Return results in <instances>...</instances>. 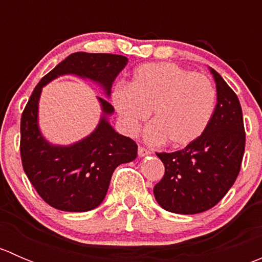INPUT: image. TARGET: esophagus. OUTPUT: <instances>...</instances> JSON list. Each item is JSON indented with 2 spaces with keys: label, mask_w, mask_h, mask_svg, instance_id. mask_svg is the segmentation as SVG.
<instances>
[{
  "label": "esophagus",
  "mask_w": 262,
  "mask_h": 262,
  "mask_svg": "<svg viewBox=\"0 0 262 262\" xmlns=\"http://www.w3.org/2000/svg\"><path fill=\"white\" fill-rule=\"evenodd\" d=\"M150 150L149 149H147V148H144V147H138V155H139V157H144V156H148V155H150Z\"/></svg>",
  "instance_id": "1"
}]
</instances>
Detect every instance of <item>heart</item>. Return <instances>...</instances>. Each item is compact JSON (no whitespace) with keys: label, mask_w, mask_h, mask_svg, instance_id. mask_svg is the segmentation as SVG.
Listing matches in <instances>:
<instances>
[{"label":"heart","mask_w":262,"mask_h":262,"mask_svg":"<svg viewBox=\"0 0 262 262\" xmlns=\"http://www.w3.org/2000/svg\"><path fill=\"white\" fill-rule=\"evenodd\" d=\"M121 126L137 134L152 110L147 139L185 147L196 141L209 125L216 92L212 81L173 63H148L137 68L130 84H119L112 95Z\"/></svg>","instance_id":"obj_1"}]
</instances>
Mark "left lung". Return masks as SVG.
I'll list each match as a JSON object with an SVG mask.
<instances>
[{"label": "left lung", "instance_id": "left-lung-1", "mask_svg": "<svg viewBox=\"0 0 262 262\" xmlns=\"http://www.w3.org/2000/svg\"><path fill=\"white\" fill-rule=\"evenodd\" d=\"M216 105L204 133L172 153H157L165 165L162 180L153 187L158 204L176 214H196L218 204L236 181L245 153L241 104L233 90L210 68Z\"/></svg>", "mask_w": 262, "mask_h": 262}]
</instances>
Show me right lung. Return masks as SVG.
I'll use <instances>...</instances> for the list:
<instances>
[{
  "instance_id": "add662e5",
  "label": "right lung",
  "mask_w": 262,
  "mask_h": 262,
  "mask_svg": "<svg viewBox=\"0 0 262 262\" xmlns=\"http://www.w3.org/2000/svg\"><path fill=\"white\" fill-rule=\"evenodd\" d=\"M126 63L128 58L118 54L73 53L34 89L21 115V161L31 185L50 207L64 212H89L99 207L114 170L121 163L136 160L138 146L110 125L107 115L114 113V107L101 97L97 99L104 114L89 137L71 146L50 144L38 124L43 86L59 76L76 75L101 84L109 97L113 82Z\"/></svg>"
}]
</instances>
